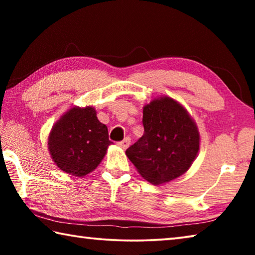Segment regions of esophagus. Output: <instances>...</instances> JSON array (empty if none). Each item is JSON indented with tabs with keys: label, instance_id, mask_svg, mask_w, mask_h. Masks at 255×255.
<instances>
[{
	"label": "esophagus",
	"instance_id": "34e87169",
	"mask_svg": "<svg viewBox=\"0 0 255 255\" xmlns=\"http://www.w3.org/2000/svg\"><path fill=\"white\" fill-rule=\"evenodd\" d=\"M118 145H119L120 147H122V148H124V149L128 148V147H129V145H130V138H125L124 140L119 141Z\"/></svg>",
	"mask_w": 255,
	"mask_h": 255
}]
</instances>
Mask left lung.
Wrapping results in <instances>:
<instances>
[{
    "instance_id": "left-lung-1",
    "label": "left lung",
    "mask_w": 255,
    "mask_h": 255,
    "mask_svg": "<svg viewBox=\"0 0 255 255\" xmlns=\"http://www.w3.org/2000/svg\"><path fill=\"white\" fill-rule=\"evenodd\" d=\"M144 135L126 150L145 180L163 184L187 172L199 152L200 133L187 109L170 97L143 108Z\"/></svg>"
}]
</instances>
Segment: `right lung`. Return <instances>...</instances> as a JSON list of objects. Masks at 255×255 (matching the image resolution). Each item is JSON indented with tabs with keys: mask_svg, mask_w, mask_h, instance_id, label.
I'll list each match as a JSON object with an SVG mask.
<instances>
[{
	"mask_svg": "<svg viewBox=\"0 0 255 255\" xmlns=\"http://www.w3.org/2000/svg\"><path fill=\"white\" fill-rule=\"evenodd\" d=\"M111 145L106 125L93 107H73L54 124L48 150L58 169L82 178L94 171Z\"/></svg>",
	"mask_w": 255,
	"mask_h": 255,
	"instance_id": "right-lung-1",
	"label": "right lung"
}]
</instances>
